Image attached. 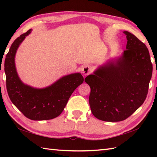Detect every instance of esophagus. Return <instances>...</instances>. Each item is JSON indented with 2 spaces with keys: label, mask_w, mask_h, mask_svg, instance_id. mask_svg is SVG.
Masks as SVG:
<instances>
[{
  "label": "esophagus",
  "mask_w": 157,
  "mask_h": 157,
  "mask_svg": "<svg viewBox=\"0 0 157 157\" xmlns=\"http://www.w3.org/2000/svg\"><path fill=\"white\" fill-rule=\"evenodd\" d=\"M91 72V67L89 65H84L82 68V73L85 75H89Z\"/></svg>",
  "instance_id": "34e87169"
}]
</instances>
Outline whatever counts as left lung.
Masks as SVG:
<instances>
[{"label": "left lung", "instance_id": "obj_1", "mask_svg": "<svg viewBox=\"0 0 157 157\" xmlns=\"http://www.w3.org/2000/svg\"><path fill=\"white\" fill-rule=\"evenodd\" d=\"M127 44L123 56L100 66L85 78L90 86L89 105L99 120L127 119L143 105L152 78V63L145 44L124 31Z\"/></svg>", "mask_w": 157, "mask_h": 157}]
</instances>
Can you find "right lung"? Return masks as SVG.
Instances as JSON below:
<instances>
[{"label": "right lung", "instance_id": "add662e5", "mask_svg": "<svg viewBox=\"0 0 157 157\" xmlns=\"http://www.w3.org/2000/svg\"><path fill=\"white\" fill-rule=\"evenodd\" d=\"M31 29L21 34L13 42L5 59L7 94L12 102L26 118L33 121L50 120L59 116L69 98L84 82L80 73L63 77L45 89H34L20 80L15 68L17 50Z\"/></svg>", "mask_w": 157, "mask_h": 157}]
</instances>
